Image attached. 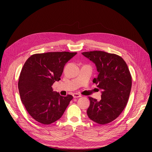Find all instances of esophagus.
<instances>
[{"instance_id": "obj_1", "label": "esophagus", "mask_w": 152, "mask_h": 152, "mask_svg": "<svg viewBox=\"0 0 152 152\" xmlns=\"http://www.w3.org/2000/svg\"><path fill=\"white\" fill-rule=\"evenodd\" d=\"M73 96L74 98H79V97H81V95L80 94H79L77 93H74L73 94Z\"/></svg>"}]
</instances>
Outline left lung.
<instances>
[{
  "instance_id": "1",
  "label": "left lung",
  "mask_w": 152,
  "mask_h": 152,
  "mask_svg": "<svg viewBox=\"0 0 152 152\" xmlns=\"http://www.w3.org/2000/svg\"><path fill=\"white\" fill-rule=\"evenodd\" d=\"M82 54L96 65L98 76L93 83L102 90L100 101L89 97L87 114L95 123L108 124L122 113L128 101L132 86L129 69L123 58L115 53L95 50Z\"/></svg>"
}]
</instances>
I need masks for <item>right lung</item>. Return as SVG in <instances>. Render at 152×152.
Segmentation results:
<instances>
[{"label":"right lung","mask_w":152,"mask_h":152,"mask_svg":"<svg viewBox=\"0 0 152 152\" xmlns=\"http://www.w3.org/2000/svg\"><path fill=\"white\" fill-rule=\"evenodd\" d=\"M76 52H55L32 55L21 71L18 89L21 100L30 116L37 122L50 124L65 112L71 95L61 96L52 85L60 80L65 64Z\"/></svg>","instance_id":"add662e5"}]
</instances>
